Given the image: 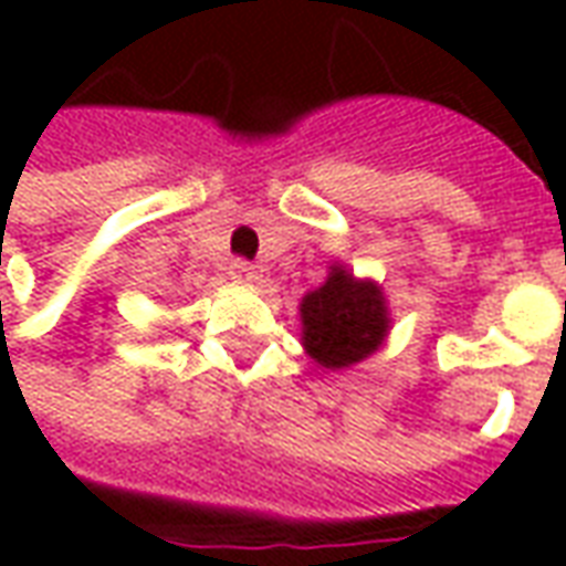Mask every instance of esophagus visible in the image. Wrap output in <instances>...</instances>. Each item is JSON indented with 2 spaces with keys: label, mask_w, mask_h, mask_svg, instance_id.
Wrapping results in <instances>:
<instances>
[{
  "label": "esophagus",
  "mask_w": 566,
  "mask_h": 566,
  "mask_svg": "<svg viewBox=\"0 0 566 566\" xmlns=\"http://www.w3.org/2000/svg\"><path fill=\"white\" fill-rule=\"evenodd\" d=\"M230 275H233V279H239V282H248V279H254V266H251L248 260L235 258L233 263H230Z\"/></svg>",
  "instance_id": "esophagus-1"
}]
</instances>
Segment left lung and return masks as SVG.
I'll list each match as a JSON object with an SVG mask.
<instances>
[{
  "instance_id": "8db88e82",
  "label": "left lung",
  "mask_w": 566,
  "mask_h": 566,
  "mask_svg": "<svg viewBox=\"0 0 566 566\" xmlns=\"http://www.w3.org/2000/svg\"><path fill=\"white\" fill-rule=\"evenodd\" d=\"M303 345L321 367L343 369L373 355L388 333L385 296L373 282H355L333 266L318 291L303 296Z\"/></svg>"
}]
</instances>
